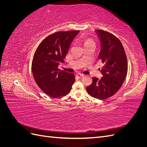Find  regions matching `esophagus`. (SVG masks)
Listing matches in <instances>:
<instances>
[{
    "label": "esophagus",
    "mask_w": 147,
    "mask_h": 147,
    "mask_svg": "<svg viewBox=\"0 0 147 147\" xmlns=\"http://www.w3.org/2000/svg\"><path fill=\"white\" fill-rule=\"evenodd\" d=\"M84 75L81 74H77V77H78V78H82V77H84Z\"/></svg>",
    "instance_id": "esophagus-1"
}]
</instances>
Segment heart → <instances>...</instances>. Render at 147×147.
Here are the masks:
<instances>
[{
	"mask_svg": "<svg viewBox=\"0 0 147 147\" xmlns=\"http://www.w3.org/2000/svg\"><path fill=\"white\" fill-rule=\"evenodd\" d=\"M92 43H94L90 39H87L84 42V45H90V44H92Z\"/></svg>",
	"mask_w": 147,
	"mask_h": 147,
	"instance_id": "obj_1",
	"label": "heart"
}]
</instances>
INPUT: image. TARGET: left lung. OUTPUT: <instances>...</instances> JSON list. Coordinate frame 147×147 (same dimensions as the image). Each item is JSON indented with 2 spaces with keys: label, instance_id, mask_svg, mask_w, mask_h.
<instances>
[{
  "label": "left lung",
  "instance_id": "obj_1",
  "mask_svg": "<svg viewBox=\"0 0 147 147\" xmlns=\"http://www.w3.org/2000/svg\"><path fill=\"white\" fill-rule=\"evenodd\" d=\"M96 32L101 43L99 58L103 64L100 70L102 77L100 80L93 77L86 90L91 96L104 100L113 96L121 87L127 73V61L118 38L103 30Z\"/></svg>",
  "mask_w": 147,
  "mask_h": 147
}]
</instances>
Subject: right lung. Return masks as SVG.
<instances>
[{
    "mask_svg": "<svg viewBox=\"0 0 147 147\" xmlns=\"http://www.w3.org/2000/svg\"><path fill=\"white\" fill-rule=\"evenodd\" d=\"M79 30L57 32L49 35L35 51L32 72L38 87L48 96L57 98L68 94L75 82V75L60 70L58 65Z\"/></svg>",
    "mask_w": 147,
    "mask_h": 147,
    "instance_id": "1",
    "label": "right lung"
}]
</instances>
